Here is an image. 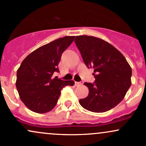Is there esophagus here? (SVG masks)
Masks as SVG:
<instances>
[{
	"instance_id": "34e87169",
	"label": "esophagus",
	"mask_w": 146,
	"mask_h": 146,
	"mask_svg": "<svg viewBox=\"0 0 146 146\" xmlns=\"http://www.w3.org/2000/svg\"><path fill=\"white\" fill-rule=\"evenodd\" d=\"M83 84V82H75V86H80V85H82Z\"/></svg>"
}]
</instances>
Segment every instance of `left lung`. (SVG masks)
I'll use <instances>...</instances> for the list:
<instances>
[{
    "label": "left lung",
    "mask_w": 146,
    "mask_h": 146,
    "mask_svg": "<svg viewBox=\"0 0 146 146\" xmlns=\"http://www.w3.org/2000/svg\"><path fill=\"white\" fill-rule=\"evenodd\" d=\"M74 42L85 64L94 69L93 84L84 82L89 92L79 100L84 108L106 112L121 102L131 86L132 69L125 57L110 43L94 36H78Z\"/></svg>",
    "instance_id": "8db88e82"
}]
</instances>
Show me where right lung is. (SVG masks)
<instances>
[{
    "instance_id": "obj_1",
    "label": "right lung",
    "mask_w": 146,
    "mask_h": 146,
    "mask_svg": "<svg viewBox=\"0 0 146 146\" xmlns=\"http://www.w3.org/2000/svg\"><path fill=\"white\" fill-rule=\"evenodd\" d=\"M75 36H64L43 45L28 55L22 62L16 74V86L21 101L37 113H46L56 106L65 86H73V80L52 78L59 72L62 54Z\"/></svg>"
}]
</instances>
